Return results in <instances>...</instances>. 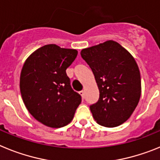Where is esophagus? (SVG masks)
Wrapping results in <instances>:
<instances>
[{
  "mask_svg": "<svg viewBox=\"0 0 160 160\" xmlns=\"http://www.w3.org/2000/svg\"><path fill=\"white\" fill-rule=\"evenodd\" d=\"M79 94H81L82 98V99H84V98H85V93H84V91H83V90H82V91H80V92H79Z\"/></svg>",
  "mask_w": 160,
  "mask_h": 160,
  "instance_id": "1",
  "label": "esophagus"
}]
</instances>
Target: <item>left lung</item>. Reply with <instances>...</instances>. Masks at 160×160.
<instances>
[{"label":"left lung","mask_w":160,"mask_h":160,"mask_svg":"<svg viewBox=\"0 0 160 160\" xmlns=\"http://www.w3.org/2000/svg\"><path fill=\"white\" fill-rule=\"evenodd\" d=\"M81 56L92 70L99 90L98 101L90 107L93 117L106 128L121 125L140 99V72L135 58L112 40L83 49Z\"/></svg>","instance_id":"obj_1"}]
</instances>
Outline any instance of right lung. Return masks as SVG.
Listing matches in <instances>:
<instances>
[{
  "label": "right lung",
  "mask_w": 160,
  "mask_h": 160,
  "mask_svg": "<svg viewBox=\"0 0 160 160\" xmlns=\"http://www.w3.org/2000/svg\"><path fill=\"white\" fill-rule=\"evenodd\" d=\"M77 55L76 49L49 44L35 50L24 63L20 76L22 100L33 118L45 126H66L81 103V95L71 88L66 73Z\"/></svg>",
  "instance_id": "add662e5"
}]
</instances>
